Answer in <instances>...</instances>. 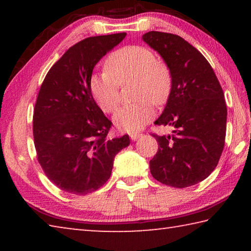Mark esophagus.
<instances>
[{"label":"esophagus","mask_w":251,"mask_h":251,"mask_svg":"<svg viewBox=\"0 0 251 251\" xmlns=\"http://www.w3.org/2000/svg\"><path fill=\"white\" fill-rule=\"evenodd\" d=\"M129 136H130V138L133 139V141H136V139H138L139 137H142L143 134L142 133H130Z\"/></svg>","instance_id":"obj_1"}]
</instances>
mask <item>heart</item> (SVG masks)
<instances>
[{"mask_svg":"<svg viewBox=\"0 0 251 251\" xmlns=\"http://www.w3.org/2000/svg\"><path fill=\"white\" fill-rule=\"evenodd\" d=\"M105 72L91 77L93 97L105 113H113L120 103V86L134 80L136 103L122 106L114 115V123L122 130L141 129L154 116L151 100L163 104L169 96L173 76L166 63L151 50L128 45L114 50L104 63Z\"/></svg>","mask_w":251,"mask_h":251,"instance_id":"b5f03b06","label":"heart"}]
</instances>
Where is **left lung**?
<instances>
[{
    "label": "left lung",
    "instance_id": "8db88e82",
    "mask_svg": "<svg viewBox=\"0 0 251 251\" xmlns=\"http://www.w3.org/2000/svg\"><path fill=\"white\" fill-rule=\"evenodd\" d=\"M143 40L168 65L173 86L158 120L172 135L152 134L158 151L150 161L152 177L161 184L185 188L210 175L226 138L227 106L214 70L205 56L182 37L151 31Z\"/></svg>",
    "mask_w": 251,
    "mask_h": 251
}]
</instances>
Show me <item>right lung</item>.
Instances as JSON below:
<instances>
[{
  "label": "right lung",
  "instance_id": "add662e5",
  "mask_svg": "<svg viewBox=\"0 0 251 251\" xmlns=\"http://www.w3.org/2000/svg\"><path fill=\"white\" fill-rule=\"evenodd\" d=\"M126 33L87 37L66 50L41 85L33 114L37 160L59 189L87 195L109 179L128 135L108 138L112 122L93 99L90 82L100 59Z\"/></svg>",
  "mask_w": 251,
  "mask_h": 251
}]
</instances>
